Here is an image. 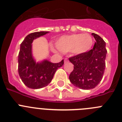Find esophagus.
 I'll use <instances>...</instances> for the list:
<instances>
[{
  "label": "esophagus",
  "mask_w": 122,
  "mask_h": 122,
  "mask_svg": "<svg viewBox=\"0 0 122 122\" xmlns=\"http://www.w3.org/2000/svg\"><path fill=\"white\" fill-rule=\"evenodd\" d=\"M64 62H65V63H68V60L67 58H65V59H64Z\"/></svg>",
  "instance_id": "obj_1"
}]
</instances>
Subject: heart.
<instances>
[{
	"label": "heart",
	"mask_w": 122,
	"mask_h": 122,
	"mask_svg": "<svg viewBox=\"0 0 122 122\" xmlns=\"http://www.w3.org/2000/svg\"><path fill=\"white\" fill-rule=\"evenodd\" d=\"M92 45V38L88 33L65 35L56 42V46L61 52H71L74 54L84 53L90 49Z\"/></svg>",
	"instance_id": "obj_1"
}]
</instances>
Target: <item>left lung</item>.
Listing matches in <instances>:
<instances>
[{"label":"left lung","mask_w":122,"mask_h":122,"mask_svg":"<svg viewBox=\"0 0 122 122\" xmlns=\"http://www.w3.org/2000/svg\"><path fill=\"white\" fill-rule=\"evenodd\" d=\"M96 42L93 49L69 58L74 69L69 76L74 86L83 90L93 89L101 82L106 67L107 50L106 43L99 35L92 33Z\"/></svg>","instance_id":"obj_1"}]
</instances>
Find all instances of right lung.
Here are the masks:
<instances>
[{
    "label": "right lung",
    "mask_w": 122,
    "mask_h": 122,
    "mask_svg": "<svg viewBox=\"0 0 122 122\" xmlns=\"http://www.w3.org/2000/svg\"><path fill=\"white\" fill-rule=\"evenodd\" d=\"M49 32L31 33L25 38L20 46L18 55V73L27 87L33 89H41L51 82L56 70L64 63H53L45 60L36 63L32 54V43L34 39L46 35Z\"/></svg>",
    "instance_id": "right-lung-1"
}]
</instances>
